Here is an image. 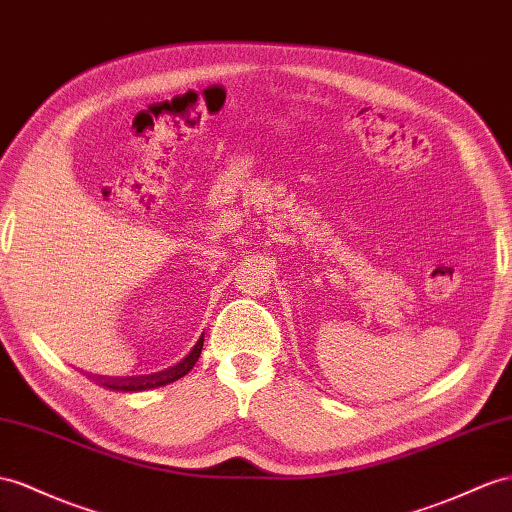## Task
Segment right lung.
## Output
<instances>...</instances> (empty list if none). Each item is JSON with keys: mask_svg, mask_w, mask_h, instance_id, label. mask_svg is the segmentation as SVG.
Wrapping results in <instances>:
<instances>
[{"mask_svg": "<svg viewBox=\"0 0 512 512\" xmlns=\"http://www.w3.org/2000/svg\"><path fill=\"white\" fill-rule=\"evenodd\" d=\"M201 350H203V337L199 339V342H196V346H194V350L190 352V355L183 359L181 363L173 365V368H170V370L157 372V374H144V376H123V378L90 376V378H95V381L101 387L112 389V391H147V389H155V387H162V385H168V383H173V381H179L181 376H186L194 368V363L199 361Z\"/></svg>", "mask_w": 512, "mask_h": 512, "instance_id": "obj_1", "label": "right lung"}]
</instances>
